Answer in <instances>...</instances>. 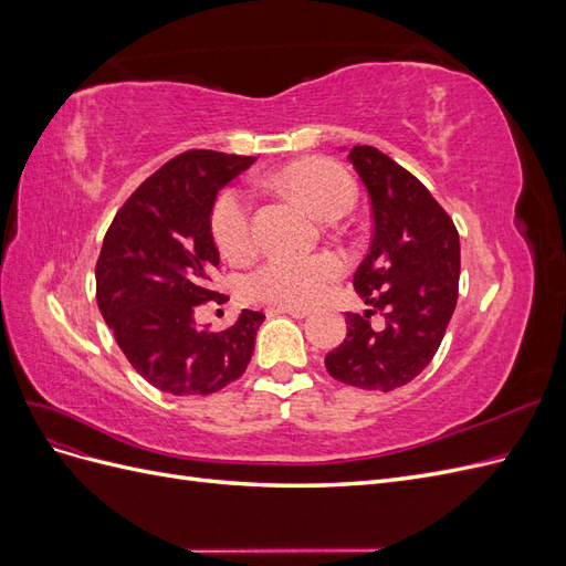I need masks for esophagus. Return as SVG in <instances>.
<instances>
[{"label":"esophagus","mask_w":566,"mask_h":566,"mask_svg":"<svg viewBox=\"0 0 566 566\" xmlns=\"http://www.w3.org/2000/svg\"><path fill=\"white\" fill-rule=\"evenodd\" d=\"M269 312H279V314H290V316H295V318H306L312 314V310L310 306H271Z\"/></svg>","instance_id":"obj_1"}]
</instances>
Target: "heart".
Returning a JSON list of instances; mask_svg holds the SVG:
<instances>
[{
    "mask_svg": "<svg viewBox=\"0 0 566 566\" xmlns=\"http://www.w3.org/2000/svg\"><path fill=\"white\" fill-rule=\"evenodd\" d=\"M276 184L295 196L318 219H337L352 210L356 198L354 179L337 163L306 158L287 165L276 175ZM210 231L221 254L241 260L252 250L250 200L238 188H227L217 196L210 212ZM345 273V262L333 252L302 260L273 256L256 266L243 283V293L254 302L279 306H306L323 297L333 281Z\"/></svg>",
    "mask_w": 566,
    "mask_h": 566,
    "instance_id": "obj_1",
    "label": "heart"
}]
</instances>
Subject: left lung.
Instances as JSON below:
<instances>
[{"mask_svg":"<svg viewBox=\"0 0 566 566\" xmlns=\"http://www.w3.org/2000/svg\"><path fill=\"white\" fill-rule=\"evenodd\" d=\"M349 160L370 196V252L354 273L370 304L347 314V337L325 356L335 380L375 391L408 385L430 366L458 302L460 241L447 210L424 184L373 146H354ZM386 318L373 329L369 316Z\"/></svg>","mask_w":566,"mask_h":566,"instance_id":"1","label":"left lung"}]
</instances>
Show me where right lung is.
Segmentation results:
<instances>
[{
	"mask_svg": "<svg viewBox=\"0 0 566 566\" xmlns=\"http://www.w3.org/2000/svg\"><path fill=\"white\" fill-rule=\"evenodd\" d=\"M252 156L186 150L117 210L96 262V302L115 342L146 382L175 397L224 389L245 373L264 314L243 310L227 331L196 325L217 300L212 202Z\"/></svg>",
	"mask_w": 566,
	"mask_h": 566,
	"instance_id": "1",
	"label": "right lung"
}]
</instances>
